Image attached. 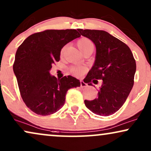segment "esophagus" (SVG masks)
<instances>
[{"label":"esophagus","instance_id":"esophagus-1","mask_svg":"<svg viewBox=\"0 0 151 151\" xmlns=\"http://www.w3.org/2000/svg\"><path fill=\"white\" fill-rule=\"evenodd\" d=\"M80 83H81V88H84V87H87V83H86L85 82H83V81H80Z\"/></svg>","mask_w":151,"mask_h":151}]
</instances>
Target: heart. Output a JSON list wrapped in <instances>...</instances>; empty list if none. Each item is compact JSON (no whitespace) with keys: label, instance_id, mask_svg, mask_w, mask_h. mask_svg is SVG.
<instances>
[{"label":"heart","instance_id":"obj_1","mask_svg":"<svg viewBox=\"0 0 151 151\" xmlns=\"http://www.w3.org/2000/svg\"><path fill=\"white\" fill-rule=\"evenodd\" d=\"M78 48L82 53L85 52L86 51L90 50V49H94V45L91 40L87 37H82L79 39L77 42ZM70 72L74 75L80 76L86 72V68L84 67H72L70 68Z\"/></svg>","mask_w":151,"mask_h":151}]
</instances>
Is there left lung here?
<instances>
[{
    "mask_svg": "<svg viewBox=\"0 0 151 151\" xmlns=\"http://www.w3.org/2000/svg\"><path fill=\"white\" fill-rule=\"evenodd\" d=\"M96 47L95 63L88 73L87 83L102 80L95 100H85L97 115L108 116L123 105L134 85L136 62L126 44L104 30L77 29Z\"/></svg>",
    "mask_w": 151,
    "mask_h": 151,
    "instance_id": "obj_1",
    "label": "left lung"
}]
</instances>
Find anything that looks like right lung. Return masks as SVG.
I'll use <instances>...</instances> for the list:
<instances>
[{"instance_id":"right-lung-1","label":"right lung","mask_w":151,"mask_h":151,"mask_svg":"<svg viewBox=\"0 0 151 151\" xmlns=\"http://www.w3.org/2000/svg\"><path fill=\"white\" fill-rule=\"evenodd\" d=\"M80 36L74 29L46 30L28 36L17 49L13 70L21 96L34 113H56L64 105L68 90L81 85L70 75L60 79L49 73L63 47Z\"/></svg>"}]
</instances>
